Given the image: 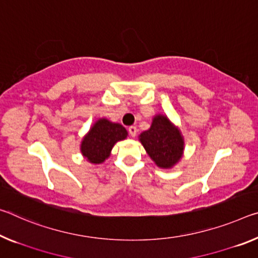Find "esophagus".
<instances>
[{
	"label": "esophagus",
	"mask_w": 258,
	"mask_h": 258,
	"mask_svg": "<svg viewBox=\"0 0 258 258\" xmlns=\"http://www.w3.org/2000/svg\"><path fill=\"white\" fill-rule=\"evenodd\" d=\"M128 132H130V134H131V137L134 138V137L137 136L138 130H137L136 126H130V127H128Z\"/></svg>",
	"instance_id": "34e87169"
}]
</instances>
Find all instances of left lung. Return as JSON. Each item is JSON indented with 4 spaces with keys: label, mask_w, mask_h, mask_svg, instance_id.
Segmentation results:
<instances>
[{
    "label": "left lung",
    "mask_w": 258,
    "mask_h": 258,
    "mask_svg": "<svg viewBox=\"0 0 258 258\" xmlns=\"http://www.w3.org/2000/svg\"><path fill=\"white\" fill-rule=\"evenodd\" d=\"M147 154L161 169H172L182 158L185 141L178 126L165 114L154 116L150 127L139 136Z\"/></svg>",
    "instance_id": "1"
}]
</instances>
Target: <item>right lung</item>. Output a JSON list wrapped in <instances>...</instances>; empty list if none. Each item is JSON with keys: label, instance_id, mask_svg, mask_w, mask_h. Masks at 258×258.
I'll return each instance as SVG.
<instances>
[{"label": "right lung", "instance_id": "right-lung-1", "mask_svg": "<svg viewBox=\"0 0 258 258\" xmlns=\"http://www.w3.org/2000/svg\"><path fill=\"white\" fill-rule=\"evenodd\" d=\"M127 136V131L122 125L107 118H100L81 140V155L91 164H101L108 159L113 146L118 141L125 140Z\"/></svg>", "mask_w": 258, "mask_h": 258}]
</instances>
